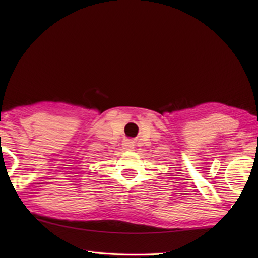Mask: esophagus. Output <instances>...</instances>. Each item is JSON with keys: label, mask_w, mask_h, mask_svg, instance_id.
<instances>
[{"label": "esophagus", "mask_w": 258, "mask_h": 258, "mask_svg": "<svg viewBox=\"0 0 258 258\" xmlns=\"http://www.w3.org/2000/svg\"><path fill=\"white\" fill-rule=\"evenodd\" d=\"M123 147L125 150L131 151L134 149V143L132 141H130V140H126V141H124V143H123Z\"/></svg>", "instance_id": "1"}]
</instances>
